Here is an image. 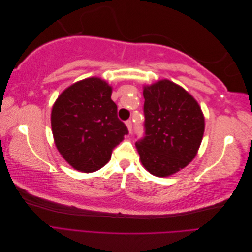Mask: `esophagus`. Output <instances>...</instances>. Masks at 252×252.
<instances>
[{
    "label": "esophagus",
    "mask_w": 252,
    "mask_h": 252,
    "mask_svg": "<svg viewBox=\"0 0 252 252\" xmlns=\"http://www.w3.org/2000/svg\"><path fill=\"white\" fill-rule=\"evenodd\" d=\"M126 126L128 128L129 133H131V131H132V122H131V120L126 121Z\"/></svg>",
    "instance_id": "34e87169"
}]
</instances>
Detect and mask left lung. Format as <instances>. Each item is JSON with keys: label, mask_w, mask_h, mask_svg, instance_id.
<instances>
[{"label": "left lung", "mask_w": 252, "mask_h": 252, "mask_svg": "<svg viewBox=\"0 0 252 252\" xmlns=\"http://www.w3.org/2000/svg\"><path fill=\"white\" fill-rule=\"evenodd\" d=\"M144 136L135 143L143 166L156 177L186 167L201 145L205 120L191 94L169 80L143 90Z\"/></svg>", "instance_id": "obj_1"}]
</instances>
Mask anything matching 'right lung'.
<instances>
[{
  "instance_id": "obj_1",
  "label": "right lung",
  "mask_w": 252,
  "mask_h": 252,
  "mask_svg": "<svg viewBox=\"0 0 252 252\" xmlns=\"http://www.w3.org/2000/svg\"><path fill=\"white\" fill-rule=\"evenodd\" d=\"M111 93L104 80L88 78L65 89L53 105V139L60 154L74 169H101L128 134L126 125L118 118Z\"/></svg>"
}]
</instances>
